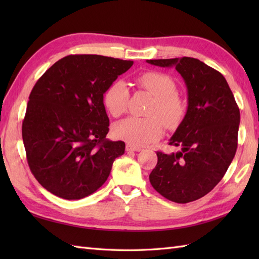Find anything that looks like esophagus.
<instances>
[{"label":"esophagus","mask_w":259,"mask_h":259,"mask_svg":"<svg viewBox=\"0 0 259 259\" xmlns=\"http://www.w3.org/2000/svg\"><path fill=\"white\" fill-rule=\"evenodd\" d=\"M125 150L128 151V152H133V151L139 152V151H141L142 149H141V148H139V147H135V146H133V145L126 144V146H125Z\"/></svg>","instance_id":"esophagus-1"}]
</instances>
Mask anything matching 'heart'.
Wrapping results in <instances>:
<instances>
[{
  "label": "heart",
  "instance_id": "1",
  "mask_svg": "<svg viewBox=\"0 0 259 259\" xmlns=\"http://www.w3.org/2000/svg\"><path fill=\"white\" fill-rule=\"evenodd\" d=\"M137 84L155 97L148 111V118L129 117L113 126V135L133 146H146L160 138L162 123L174 129L181 123L186 114V104L178 96V88L169 75L148 71L137 76ZM130 100L129 88L123 81H114L103 95V103L113 117L122 115Z\"/></svg>",
  "mask_w": 259,
  "mask_h": 259
}]
</instances>
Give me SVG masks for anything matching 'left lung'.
I'll use <instances>...</instances> for the list:
<instances>
[{
  "mask_svg": "<svg viewBox=\"0 0 259 259\" xmlns=\"http://www.w3.org/2000/svg\"><path fill=\"white\" fill-rule=\"evenodd\" d=\"M175 69L188 91V109L170 138L178 152L157 151L150 184L168 200L187 203L211 191L223 179L237 150L240 113L224 75L195 58L147 60Z\"/></svg>",
  "mask_w": 259,
  "mask_h": 259,
  "instance_id": "8db88e82",
  "label": "left lung"
}]
</instances>
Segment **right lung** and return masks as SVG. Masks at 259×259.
<instances>
[{
  "instance_id": "right-lung-1",
  "label": "right lung",
  "mask_w": 259,
  "mask_h": 259,
  "mask_svg": "<svg viewBox=\"0 0 259 259\" xmlns=\"http://www.w3.org/2000/svg\"><path fill=\"white\" fill-rule=\"evenodd\" d=\"M134 61L71 54L36 81L22 122L31 172L51 194L81 199L106 183L123 141L106 138L109 118L103 95Z\"/></svg>"
}]
</instances>
